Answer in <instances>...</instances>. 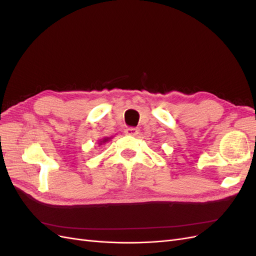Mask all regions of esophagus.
I'll return each instance as SVG.
<instances>
[{
  "label": "esophagus",
  "instance_id": "esophagus-1",
  "mask_svg": "<svg viewBox=\"0 0 256 256\" xmlns=\"http://www.w3.org/2000/svg\"><path fill=\"white\" fill-rule=\"evenodd\" d=\"M125 134H126L127 136H134L138 134V129H136V128H127V129L125 130Z\"/></svg>",
  "mask_w": 256,
  "mask_h": 256
}]
</instances>
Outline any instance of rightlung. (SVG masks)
I'll return each mask as SVG.
<instances>
[{
    "label": "right lung",
    "mask_w": 256,
    "mask_h": 256,
    "mask_svg": "<svg viewBox=\"0 0 256 256\" xmlns=\"http://www.w3.org/2000/svg\"><path fill=\"white\" fill-rule=\"evenodd\" d=\"M108 140H109V138H104V140H102V141H100V143H104V142H106Z\"/></svg>",
    "instance_id": "obj_1"
}]
</instances>
